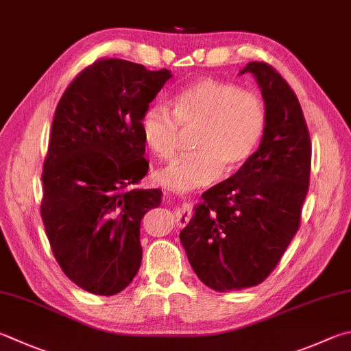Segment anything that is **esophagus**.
Segmentation results:
<instances>
[{
	"instance_id": "obj_1",
	"label": "esophagus",
	"mask_w": 351,
	"mask_h": 351,
	"mask_svg": "<svg viewBox=\"0 0 351 351\" xmlns=\"http://www.w3.org/2000/svg\"><path fill=\"white\" fill-rule=\"evenodd\" d=\"M190 215H192V212H190L189 204H181V206L176 208V226L186 227L190 221Z\"/></svg>"
}]
</instances>
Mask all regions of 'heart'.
Wrapping results in <instances>:
<instances>
[{
    "label": "heart",
    "instance_id": "heart-1",
    "mask_svg": "<svg viewBox=\"0 0 351 351\" xmlns=\"http://www.w3.org/2000/svg\"><path fill=\"white\" fill-rule=\"evenodd\" d=\"M265 106L259 93L233 82L201 78L173 98L171 110L152 104L141 118L144 141L169 159L178 152L181 127L195 130L193 154L156 171V181L175 192L207 186L241 169L256 152L265 132Z\"/></svg>",
    "mask_w": 351,
    "mask_h": 351
}]
</instances>
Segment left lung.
I'll return each instance as SVG.
<instances>
[{
	"label": "left lung",
	"instance_id": "left-lung-1",
	"mask_svg": "<svg viewBox=\"0 0 351 351\" xmlns=\"http://www.w3.org/2000/svg\"><path fill=\"white\" fill-rule=\"evenodd\" d=\"M256 78L265 103L259 149L232 178L202 195L180 239L201 281L232 291L265 281L301 226L311 141L298 97L270 64L241 70Z\"/></svg>",
	"mask_w": 351,
	"mask_h": 351
}]
</instances>
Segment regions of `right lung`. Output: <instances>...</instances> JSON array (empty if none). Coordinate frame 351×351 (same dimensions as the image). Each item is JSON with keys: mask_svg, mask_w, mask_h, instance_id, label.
I'll return each instance as SVG.
<instances>
[{"mask_svg": "<svg viewBox=\"0 0 351 351\" xmlns=\"http://www.w3.org/2000/svg\"><path fill=\"white\" fill-rule=\"evenodd\" d=\"M170 78L167 69L101 58L56 106L41 218L61 270L93 295L123 291L141 265L139 226L161 202V190L132 189L149 171L141 118Z\"/></svg>", "mask_w": 351, "mask_h": 351, "instance_id": "obj_1", "label": "right lung"}]
</instances>
